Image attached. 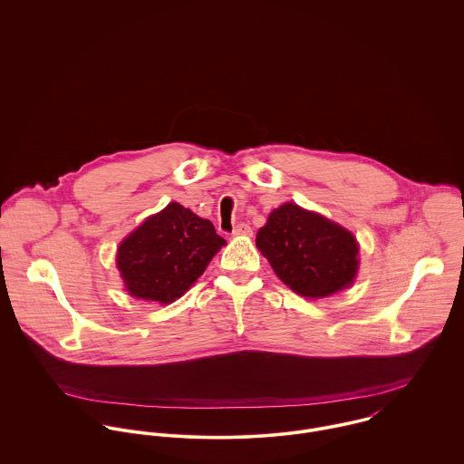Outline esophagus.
<instances>
[{
	"label": "esophagus",
	"mask_w": 464,
	"mask_h": 464,
	"mask_svg": "<svg viewBox=\"0 0 464 464\" xmlns=\"http://www.w3.org/2000/svg\"><path fill=\"white\" fill-rule=\"evenodd\" d=\"M236 237H250L252 234H254V230H252V227L250 225H246V223H241V225H237L236 228H234V232H232Z\"/></svg>",
	"instance_id": "1"
}]
</instances>
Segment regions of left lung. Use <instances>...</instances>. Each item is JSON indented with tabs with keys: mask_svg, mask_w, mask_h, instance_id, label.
<instances>
[{
	"mask_svg": "<svg viewBox=\"0 0 464 464\" xmlns=\"http://www.w3.org/2000/svg\"><path fill=\"white\" fill-rule=\"evenodd\" d=\"M256 245L296 295L320 300L348 289L359 273V241L320 212L285 201L273 208Z\"/></svg>",
	"mask_w": 464,
	"mask_h": 464,
	"instance_id": "obj_1",
	"label": "left lung"
}]
</instances>
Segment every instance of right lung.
Returning <instances> with one entry per match:
<instances>
[{
  "label": "right lung",
  "mask_w": 464,
  "mask_h": 464,
  "mask_svg": "<svg viewBox=\"0 0 464 464\" xmlns=\"http://www.w3.org/2000/svg\"><path fill=\"white\" fill-rule=\"evenodd\" d=\"M225 245L208 219L169 201L120 243L116 267L130 296L168 305L195 285Z\"/></svg>",
  "instance_id": "add662e5"
}]
</instances>
